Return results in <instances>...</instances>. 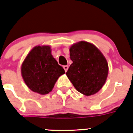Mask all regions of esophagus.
I'll use <instances>...</instances> for the list:
<instances>
[{
  "label": "esophagus",
  "instance_id": "obj_1",
  "mask_svg": "<svg viewBox=\"0 0 133 133\" xmlns=\"http://www.w3.org/2000/svg\"><path fill=\"white\" fill-rule=\"evenodd\" d=\"M64 70H65V72H66V71H68V65H64Z\"/></svg>",
  "mask_w": 133,
  "mask_h": 133
}]
</instances>
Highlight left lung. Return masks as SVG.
I'll use <instances>...</instances> for the list:
<instances>
[{
  "instance_id": "1",
  "label": "left lung",
  "mask_w": 133,
  "mask_h": 133,
  "mask_svg": "<svg viewBox=\"0 0 133 133\" xmlns=\"http://www.w3.org/2000/svg\"><path fill=\"white\" fill-rule=\"evenodd\" d=\"M69 55L73 63L66 75L76 90L86 96L97 93L108 76L109 65L104 55L95 45L85 41L71 45Z\"/></svg>"
}]
</instances>
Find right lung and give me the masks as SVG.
Masks as SVG:
<instances>
[{
    "label": "right lung",
    "instance_id": "right-lung-1",
    "mask_svg": "<svg viewBox=\"0 0 133 133\" xmlns=\"http://www.w3.org/2000/svg\"><path fill=\"white\" fill-rule=\"evenodd\" d=\"M65 74L52 55L50 46H36L31 50L21 65L24 83L32 91L46 95L51 92L56 81Z\"/></svg>",
    "mask_w": 133,
    "mask_h": 133
}]
</instances>
